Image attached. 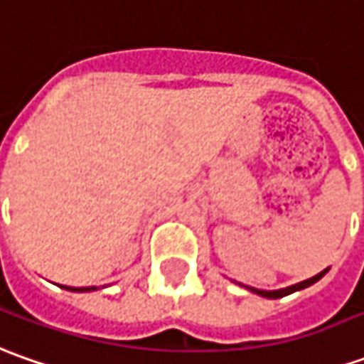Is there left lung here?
Returning <instances> with one entry per match:
<instances>
[{"label": "left lung", "mask_w": 364, "mask_h": 364, "mask_svg": "<svg viewBox=\"0 0 364 364\" xmlns=\"http://www.w3.org/2000/svg\"><path fill=\"white\" fill-rule=\"evenodd\" d=\"M328 269H325V271H321L318 275L311 277V279H306V281H303V283H296V285L287 287V289H279V291H261V289H253V287H247V289H251L253 293H257V295H261V296H267V299H279V296L291 295V293H295V291H301V289H305V287H311L313 283H317L318 279L325 275Z\"/></svg>", "instance_id": "left-lung-1"}]
</instances>
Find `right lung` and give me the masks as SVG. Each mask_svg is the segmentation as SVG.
Listing matches in <instances>:
<instances>
[{
	"mask_svg": "<svg viewBox=\"0 0 364 364\" xmlns=\"http://www.w3.org/2000/svg\"><path fill=\"white\" fill-rule=\"evenodd\" d=\"M63 289H68V291H79V293H83V291H95V287H83V289H73V287H63Z\"/></svg>",
	"mask_w": 364,
	"mask_h": 364,
	"instance_id": "1",
	"label": "right lung"
}]
</instances>
